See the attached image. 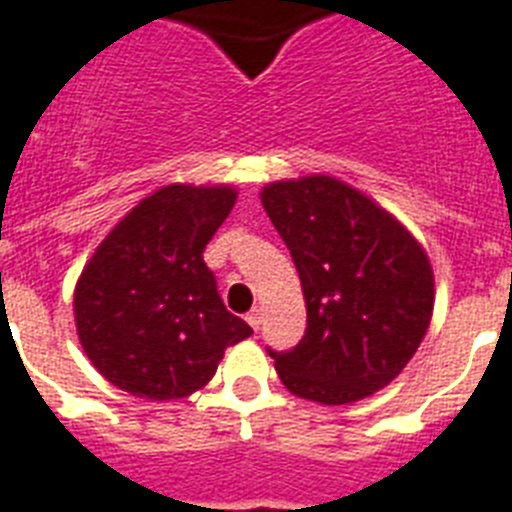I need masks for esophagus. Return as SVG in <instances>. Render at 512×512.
<instances>
[{"mask_svg":"<svg viewBox=\"0 0 512 512\" xmlns=\"http://www.w3.org/2000/svg\"><path fill=\"white\" fill-rule=\"evenodd\" d=\"M247 321H249V327L255 329V332H260V324H263V311H260V308H252V311L247 313Z\"/></svg>","mask_w":512,"mask_h":512,"instance_id":"obj_1","label":"esophagus"}]
</instances>
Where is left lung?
Masks as SVG:
<instances>
[{
	"mask_svg": "<svg viewBox=\"0 0 512 512\" xmlns=\"http://www.w3.org/2000/svg\"><path fill=\"white\" fill-rule=\"evenodd\" d=\"M263 207L303 284V340L271 353L295 396L350 404L396 377L433 313L428 255L404 225L335 177L271 183Z\"/></svg>",
	"mask_w": 512,
	"mask_h": 512,
	"instance_id": "obj_1",
	"label": "left lung"
}]
</instances>
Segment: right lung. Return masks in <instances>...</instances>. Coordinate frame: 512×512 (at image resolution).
<instances>
[{
    "instance_id": "add662e5",
    "label": "right lung",
    "mask_w": 512,
    "mask_h": 512,
    "mask_svg": "<svg viewBox=\"0 0 512 512\" xmlns=\"http://www.w3.org/2000/svg\"><path fill=\"white\" fill-rule=\"evenodd\" d=\"M231 188L167 185L108 233L74 292L79 340L103 377L138 398H185L228 345L252 335L217 292L204 247L233 209Z\"/></svg>"
}]
</instances>
